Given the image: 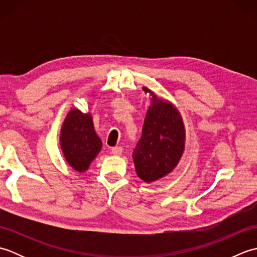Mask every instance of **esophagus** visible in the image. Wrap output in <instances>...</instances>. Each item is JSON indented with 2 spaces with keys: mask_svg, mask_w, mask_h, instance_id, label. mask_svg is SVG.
Instances as JSON below:
<instances>
[{
  "mask_svg": "<svg viewBox=\"0 0 257 257\" xmlns=\"http://www.w3.org/2000/svg\"><path fill=\"white\" fill-rule=\"evenodd\" d=\"M111 154L113 156H121L122 148L121 147H114V148H111Z\"/></svg>",
  "mask_w": 257,
  "mask_h": 257,
  "instance_id": "34e87169",
  "label": "esophagus"
}]
</instances>
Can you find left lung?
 <instances>
[{
	"mask_svg": "<svg viewBox=\"0 0 257 257\" xmlns=\"http://www.w3.org/2000/svg\"><path fill=\"white\" fill-rule=\"evenodd\" d=\"M143 89L152 96V102L133 158L137 176L150 183L177 167L184 151L185 130L181 114L171 102L159 99L147 87Z\"/></svg>",
	"mask_w": 257,
	"mask_h": 257,
	"instance_id": "8db88e82",
	"label": "left lung"
}]
</instances>
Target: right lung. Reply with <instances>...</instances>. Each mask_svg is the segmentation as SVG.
Returning <instances> with one entry per match:
<instances>
[{
	"label": "right lung",
	"mask_w": 257,
	"mask_h": 257,
	"mask_svg": "<svg viewBox=\"0 0 257 257\" xmlns=\"http://www.w3.org/2000/svg\"><path fill=\"white\" fill-rule=\"evenodd\" d=\"M59 141L65 159L78 172H85L89 168L102 146L95 132L91 114L76 108L65 118Z\"/></svg>",
	"instance_id": "1"
}]
</instances>
